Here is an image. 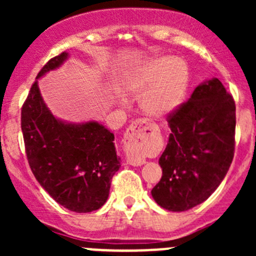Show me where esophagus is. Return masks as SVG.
<instances>
[{
  "label": "esophagus",
  "instance_id": "34e87169",
  "mask_svg": "<svg viewBox=\"0 0 256 256\" xmlns=\"http://www.w3.org/2000/svg\"><path fill=\"white\" fill-rule=\"evenodd\" d=\"M154 128L147 121L136 120L135 122L131 124L125 132V147L131 151L141 150L144 144L148 142L150 135H152ZM131 166H142L146 161L142 158H134L130 157L128 160Z\"/></svg>",
  "mask_w": 256,
  "mask_h": 256
}]
</instances>
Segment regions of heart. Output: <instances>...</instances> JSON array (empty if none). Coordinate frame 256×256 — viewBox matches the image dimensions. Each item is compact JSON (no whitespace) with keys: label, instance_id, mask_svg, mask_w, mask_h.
Here are the masks:
<instances>
[{"label":"heart","instance_id":"obj_1","mask_svg":"<svg viewBox=\"0 0 256 256\" xmlns=\"http://www.w3.org/2000/svg\"><path fill=\"white\" fill-rule=\"evenodd\" d=\"M190 84V70L182 59H152L124 79V85L141 96L144 114L152 120H164L184 102Z\"/></svg>","mask_w":256,"mask_h":256}]
</instances>
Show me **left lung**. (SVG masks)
Here are the masks:
<instances>
[{
	"label": "left lung",
	"instance_id": "left-lung-1",
	"mask_svg": "<svg viewBox=\"0 0 256 256\" xmlns=\"http://www.w3.org/2000/svg\"><path fill=\"white\" fill-rule=\"evenodd\" d=\"M168 126L162 177L151 194L160 207L184 212L208 200L230 167L236 102L218 78L206 80L168 116Z\"/></svg>",
	"mask_w": 256,
	"mask_h": 256
}]
</instances>
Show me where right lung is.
Here are the masks:
<instances>
[{
  "mask_svg": "<svg viewBox=\"0 0 256 256\" xmlns=\"http://www.w3.org/2000/svg\"><path fill=\"white\" fill-rule=\"evenodd\" d=\"M68 58L63 52L38 73L23 104L20 128L28 164L38 183L64 208L89 213L106 202L121 158L116 154L115 136L104 125L60 120L46 105L38 79Z\"/></svg>",
  "mask_w": 256,
  "mask_h": 256,
  "instance_id": "obj_1",
  "label": "right lung"
}]
</instances>
